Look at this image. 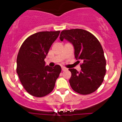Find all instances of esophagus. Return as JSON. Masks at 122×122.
<instances>
[{
  "instance_id": "1",
  "label": "esophagus",
  "mask_w": 122,
  "mask_h": 122,
  "mask_svg": "<svg viewBox=\"0 0 122 122\" xmlns=\"http://www.w3.org/2000/svg\"><path fill=\"white\" fill-rule=\"evenodd\" d=\"M66 70H67V68H66L64 67V66H62V71Z\"/></svg>"
}]
</instances>
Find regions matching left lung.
Here are the masks:
<instances>
[{
	"label": "left lung",
	"mask_w": 122,
	"mask_h": 122,
	"mask_svg": "<svg viewBox=\"0 0 122 122\" xmlns=\"http://www.w3.org/2000/svg\"><path fill=\"white\" fill-rule=\"evenodd\" d=\"M60 39H66L73 44L75 58L82 62L80 72L69 69L72 89L81 95L94 92L103 82L106 71L104 51L98 40L90 32L81 29L62 31Z\"/></svg>",
	"instance_id": "left-lung-1"
}]
</instances>
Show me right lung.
Wrapping results in <instances>:
<instances>
[{
	"label": "right lung",
	"instance_id": "right-lung-1",
	"mask_svg": "<svg viewBox=\"0 0 122 122\" xmlns=\"http://www.w3.org/2000/svg\"><path fill=\"white\" fill-rule=\"evenodd\" d=\"M60 31L35 33L27 38L17 56L16 72L25 90L35 97L50 93L61 72V67L45 66V59Z\"/></svg>",
	"mask_w": 122,
	"mask_h": 122
}]
</instances>
